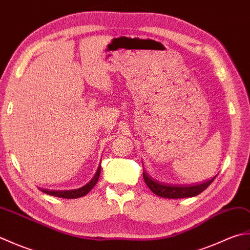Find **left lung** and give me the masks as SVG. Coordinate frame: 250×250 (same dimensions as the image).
Here are the masks:
<instances>
[{
  "instance_id": "obj_1",
  "label": "left lung",
  "mask_w": 250,
  "mask_h": 250,
  "mask_svg": "<svg viewBox=\"0 0 250 250\" xmlns=\"http://www.w3.org/2000/svg\"><path fill=\"white\" fill-rule=\"evenodd\" d=\"M143 177L146 185L148 186L153 193L161 196V198L167 199H182V198H191V196H195L200 194L202 191H204L208 186L213 183V180L216 178L213 177L211 179L206 180V182L198 184V185H191V186H175V185H167L162 184L160 182L152 179L149 177L145 169L143 171Z\"/></svg>"
}]
</instances>
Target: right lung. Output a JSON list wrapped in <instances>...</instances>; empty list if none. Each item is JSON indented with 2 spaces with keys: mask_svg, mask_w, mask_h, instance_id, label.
I'll list each match as a JSON object with an SVG mask.
<instances>
[{
  "mask_svg": "<svg viewBox=\"0 0 250 250\" xmlns=\"http://www.w3.org/2000/svg\"><path fill=\"white\" fill-rule=\"evenodd\" d=\"M100 173H101V166L98 167V171L95 173L94 177L90 180V182L84 185L83 187L75 189V190H61V191H51V190H47V189H42L41 191H43L44 193H47L49 195H54L58 196V198H63V199H77V198H82V196L86 195L90 190H91L95 185H97L99 177H100Z\"/></svg>",
  "mask_w": 250,
  "mask_h": 250,
  "instance_id": "right-lung-1",
  "label": "right lung"
}]
</instances>
